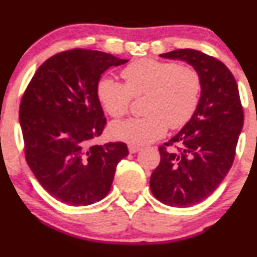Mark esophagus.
Wrapping results in <instances>:
<instances>
[{
  "label": "esophagus",
  "mask_w": 257,
  "mask_h": 257,
  "mask_svg": "<svg viewBox=\"0 0 257 257\" xmlns=\"http://www.w3.org/2000/svg\"><path fill=\"white\" fill-rule=\"evenodd\" d=\"M128 149H129V153H132V154H134V153H138L139 150H141V147H138V145L129 144V145H128Z\"/></svg>",
  "instance_id": "34e87169"
}]
</instances>
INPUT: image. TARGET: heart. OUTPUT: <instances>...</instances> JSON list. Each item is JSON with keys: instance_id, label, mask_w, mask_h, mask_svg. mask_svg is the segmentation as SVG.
I'll list each match as a JSON object with an SVG mask.
<instances>
[{"instance_id": "heart-1", "label": "heart", "mask_w": 257, "mask_h": 257, "mask_svg": "<svg viewBox=\"0 0 257 257\" xmlns=\"http://www.w3.org/2000/svg\"><path fill=\"white\" fill-rule=\"evenodd\" d=\"M124 83L103 77L97 84L100 104L112 118L128 113L132 99L145 94L144 116L113 124L114 138L133 145L149 144L162 138L168 128L180 129L199 107L203 82L194 67L144 58L121 71Z\"/></svg>"}]
</instances>
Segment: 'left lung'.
Segmentation results:
<instances>
[{"label":"left lung","instance_id":"1","mask_svg":"<svg viewBox=\"0 0 257 257\" xmlns=\"http://www.w3.org/2000/svg\"><path fill=\"white\" fill-rule=\"evenodd\" d=\"M160 56L188 62L203 82L198 109L177 136L160 145V163L150 177L158 200L188 208L211 195L229 173L243 124L242 105L236 80L221 61L190 48Z\"/></svg>","mask_w":257,"mask_h":257}]
</instances>
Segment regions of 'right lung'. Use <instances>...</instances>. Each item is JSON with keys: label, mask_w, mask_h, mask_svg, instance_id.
Returning <instances> with one entry per match:
<instances>
[{"label": "right lung", "mask_w": 257, "mask_h": 257, "mask_svg": "<svg viewBox=\"0 0 257 257\" xmlns=\"http://www.w3.org/2000/svg\"><path fill=\"white\" fill-rule=\"evenodd\" d=\"M128 62L105 52L73 48L48 58L20 104L25 157L38 183L57 200L90 205L109 193L123 142L93 145L107 124L97 84L112 66Z\"/></svg>", "instance_id": "add662e5"}]
</instances>
